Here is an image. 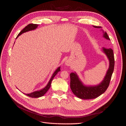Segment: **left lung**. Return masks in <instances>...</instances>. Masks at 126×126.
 I'll list each match as a JSON object with an SVG mask.
<instances>
[{
  "label": "left lung",
  "instance_id": "left-lung-1",
  "mask_svg": "<svg viewBox=\"0 0 126 126\" xmlns=\"http://www.w3.org/2000/svg\"><path fill=\"white\" fill-rule=\"evenodd\" d=\"M93 26L95 28H101L100 26ZM103 37L107 39L110 40L107 32H104ZM103 50L107 56L110 64L105 77L100 84L97 86L86 87L83 85L82 82L79 81L76 73H72L70 74L71 89L74 94L79 98L87 100V99H93L97 97L98 96L105 92L109 87L114 68L115 60L114 53L113 50L110 48L107 49L104 47Z\"/></svg>",
  "mask_w": 126,
  "mask_h": 126
}]
</instances>
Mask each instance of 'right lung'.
Listing matches in <instances>:
<instances>
[{
	"label": "right lung",
	"mask_w": 126,
	"mask_h": 126,
	"mask_svg": "<svg viewBox=\"0 0 126 126\" xmlns=\"http://www.w3.org/2000/svg\"><path fill=\"white\" fill-rule=\"evenodd\" d=\"M38 25V24H30L28 25L20 32L18 34L17 38L19 36H20V34H22L23 33L26 32H28L29 31L34 30V29H36L37 28ZM60 70H61V67H59L57 69V70H56L55 71V73L53 74L50 80L49 81V83H48V84H47V86L44 88H43V89H41V90L36 91V92H34L32 93L28 94H25V95L29 96V97H33V98H37V97H41L42 96H43L47 92V91L49 89L50 87H51V82L53 80V78H54V77L56 75V74L58 73V72L60 71Z\"/></svg>",
	"instance_id": "add662e5"
}]
</instances>
